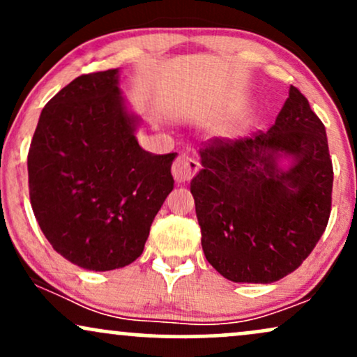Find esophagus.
Wrapping results in <instances>:
<instances>
[{
  "instance_id": "1",
  "label": "esophagus",
  "mask_w": 357,
  "mask_h": 357,
  "mask_svg": "<svg viewBox=\"0 0 357 357\" xmlns=\"http://www.w3.org/2000/svg\"><path fill=\"white\" fill-rule=\"evenodd\" d=\"M171 171H173L174 181L178 184H183L190 181L192 176L196 174V171H198V162H196L192 158H190V155L183 154L179 155V158H176Z\"/></svg>"
}]
</instances>
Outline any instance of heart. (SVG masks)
<instances>
[{
  "instance_id": "heart-1",
  "label": "heart",
  "mask_w": 357,
  "mask_h": 357,
  "mask_svg": "<svg viewBox=\"0 0 357 357\" xmlns=\"http://www.w3.org/2000/svg\"><path fill=\"white\" fill-rule=\"evenodd\" d=\"M233 132H235V130H233V129H227V130H223V132H221V134H223V136H231Z\"/></svg>"
}]
</instances>
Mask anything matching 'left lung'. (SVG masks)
Segmentation results:
<instances>
[{
  "instance_id": "1",
  "label": "left lung",
  "mask_w": 357,
  "mask_h": 357,
  "mask_svg": "<svg viewBox=\"0 0 357 357\" xmlns=\"http://www.w3.org/2000/svg\"><path fill=\"white\" fill-rule=\"evenodd\" d=\"M198 154L190 190L211 267L238 284H272L301 267L327 227L334 179L309 100L290 85L267 132L211 139Z\"/></svg>"
}]
</instances>
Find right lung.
<instances>
[{
  "label": "right lung",
  "instance_id": "1",
  "mask_svg": "<svg viewBox=\"0 0 357 357\" xmlns=\"http://www.w3.org/2000/svg\"><path fill=\"white\" fill-rule=\"evenodd\" d=\"M119 85V68L72 80L43 107L28 151L30 202L43 235L61 257L96 272L141 257L174 186L178 154L139 146L142 119Z\"/></svg>",
  "mask_w": 357,
  "mask_h": 357
}]
</instances>
